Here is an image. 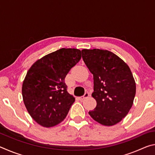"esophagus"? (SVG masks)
<instances>
[{
    "instance_id": "34e87169",
    "label": "esophagus",
    "mask_w": 155,
    "mask_h": 155,
    "mask_svg": "<svg viewBox=\"0 0 155 155\" xmlns=\"http://www.w3.org/2000/svg\"><path fill=\"white\" fill-rule=\"evenodd\" d=\"M89 96H90V93H89V92H85V94H84L83 96H81L78 98H79L80 101H83V100L87 98V97H89Z\"/></svg>"
}]
</instances>
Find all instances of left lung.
<instances>
[{
  "label": "left lung",
  "mask_w": 155,
  "mask_h": 155,
  "mask_svg": "<svg viewBox=\"0 0 155 155\" xmlns=\"http://www.w3.org/2000/svg\"><path fill=\"white\" fill-rule=\"evenodd\" d=\"M82 57L94 76V92L97 105L89 114L104 126L120 122L130 109L136 85L129 67L112 52L83 49Z\"/></svg>",
  "instance_id": "obj_1"
}]
</instances>
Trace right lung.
<instances>
[{
	"label": "right lung",
	"instance_id": "obj_1",
	"mask_svg": "<svg viewBox=\"0 0 155 155\" xmlns=\"http://www.w3.org/2000/svg\"><path fill=\"white\" fill-rule=\"evenodd\" d=\"M81 58L80 50L61 48L38 60L28 70L22 84L23 101L39 124L52 127L66 117L75 98L68 92L65 78Z\"/></svg>",
	"mask_w": 155,
	"mask_h": 155
}]
</instances>
